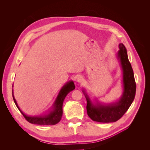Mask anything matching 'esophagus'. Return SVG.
I'll return each instance as SVG.
<instances>
[{
    "label": "esophagus",
    "instance_id": "34e87169",
    "mask_svg": "<svg viewBox=\"0 0 150 150\" xmlns=\"http://www.w3.org/2000/svg\"><path fill=\"white\" fill-rule=\"evenodd\" d=\"M84 79L83 78V76H79L78 78V79H77V82L79 83H83L84 82Z\"/></svg>",
    "mask_w": 150,
    "mask_h": 150
}]
</instances>
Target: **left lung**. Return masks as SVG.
<instances>
[{
  "label": "left lung",
  "instance_id": "1",
  "mask_svg": "<svg viewBox=\"0 0 150 150\" xmlns=\"http://www.w3.org/2000/svg\"><path fill=\"white\" fill-rule=\"evenodd\" d=\"M119 49L116 56L122 72L123 86V91L119 100L108 104L101 103L97 101L96 104H94L85 90H83L87 101L86 110L88 115L94 121L112 122L117 121L128 110L134 99L136 83L132 67L129 61L125 46L120 43Z\"/></svg>",
  "mask_w": 150,
  "mask_h": 150
}]
</instances>
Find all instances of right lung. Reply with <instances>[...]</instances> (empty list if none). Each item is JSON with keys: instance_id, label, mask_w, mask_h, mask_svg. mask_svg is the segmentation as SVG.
<instances>
[{"instance_id": "right-lung-1", "label": "right lung", "mask_w": 150, "mask_h": 150, "mask_svg": "<svg viewBox=\"0 0 150 150\" xmlns=\"http://www.w3.org/2000/svg\"><path fill=\"white\" fill-rule=\"evenodd\" d=\"M13 87V86H12ZM75 89V85L72 81H70L67 82L62 86L61 89L59 93L57 98L55 99V101L52 104L51 110L47 113L39 116H28L21 111L20 108L18 106L17 101L13 95V90L12 89V96L13 99L17 108L24 116L25 120L29 122L30 123L39 125H54L57 124L60 121L62 116V105L63 102L67 94L69 93Z\"/></svg>"}]
</instances>
